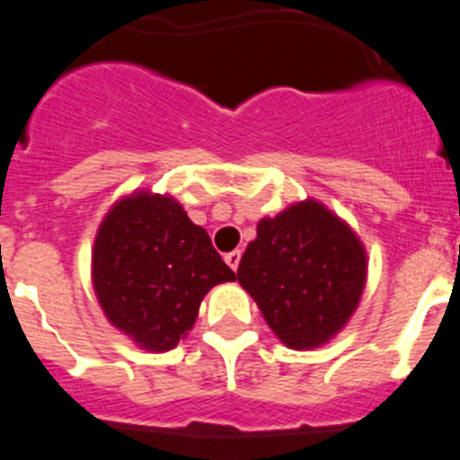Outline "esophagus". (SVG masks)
<instances>
[{
	"label": "esophagus",
	"mask_w": 460,
	"mask_h": 460,
	"mask_svg": "<svg viewBox=\"0 0 460 460\" xmlns=\"http://www.w3.org/2000/svg\"><path fill=\"white\" fill-rule=\"evenodd\" d=\"M239 260H242V253H239V251H230V253H226V262H227V267H230V270H233V271H237Z\"/></svg>",
	"instance_id": "34e87169"
}]
</instances>
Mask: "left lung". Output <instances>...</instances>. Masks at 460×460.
Returning a JSON list of instances; mask_svg holds the SVG:
<instances>
[{"mask_svg":"<svg viewBox=\"0 0 460 460\" xmlns=\"http://www.w3.org/2000/svg\"><path fill=\"white\" fill-rule=\"evenodd\" d=\"M237 279L288 348L311 350L334 339L359 306L367 251L348 223L308 198L258 223Z\"/></svg>","mask_w":460,"mask_h":460,"instance_id":"obj_1","label":"left lung"}]
</instances>
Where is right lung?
Here are the masks:
<instances>
[{
    "mask_svg": "<svg viewBox=\"0 0 460 460\" xmlns=\"http://www.w3.org/2000/svg\"><path fill=\"white\" fill-rule=\"evenodd\" d=\"M226 280H234V271L170 195H126L93 239L92 283L101 308L142 350H172L195 324L202 296Z\"/></svg>",
    "mask_w": 460,
    "mask_h": 460,
    "instance_id": "add662e5",
    "label": "right lung"
}]
</instances>
